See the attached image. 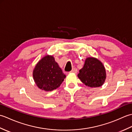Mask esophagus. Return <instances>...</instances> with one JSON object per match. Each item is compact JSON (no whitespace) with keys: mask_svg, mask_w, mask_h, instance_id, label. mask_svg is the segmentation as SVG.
Wrapping results in <instances>:
<instances>
[{"mask_svg":"<svg viewBox=\"0 0 132 132\" xmlns=\"http://www.w3.org/2000/svg\"><path fill=\"white\" fill-rule=\"evenodd\" d=\"M77 69H75V68H74V69H73L70 72H71V73H74V74H77Z\"/></svg>","mask_w":132,"mask_h":132,"instance_id":"34e87169","label":"esophagus"}]
</instances>
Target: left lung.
<instances>
[{
    "label": "left lung",
    "mask_w": 132,
    "mask_h": 132,
    "mask_svg": "<svg viewBox=\"0 0 132 132\" xmlns=\"http://www.w3.org/2000/svg\"><path fill=\"white\" fill-rule=\"evenodd\" d=\"M78 77L82 82L90 87L102 86L106 79V72L103 63L94 57L87 58L85 64Z\"/></svg>",
    "instance_id": "1"
}]
</instances>
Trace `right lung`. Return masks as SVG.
I'll return each instance as SVG.
<instances>
[{"label": "right lung", "mask_w": 132, "mask_h": 132, "mask_svg": "<svg viewBox=\"0 0 132 132\" xmlns=\"http://www.w3.org/2000/svg\"><path fill=\"white\" fill-rule=\"evenodd\" d=\"M35 82L39 88L46 91L59 87L66 78L52 55H46L36 64L33 71Z\"/></svg>", "instance_id": "obj_1"}]
</instances>
